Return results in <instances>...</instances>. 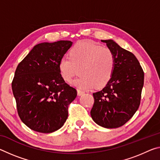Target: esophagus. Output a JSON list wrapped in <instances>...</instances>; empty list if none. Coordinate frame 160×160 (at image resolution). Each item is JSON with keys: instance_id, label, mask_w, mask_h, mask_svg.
<instances>
[{"instance_id": "obj_1", "label": "esophagus", "mask_w": 160, "mask_h": 160, "mask_svg": "<svg viewBox=\"0 0 160 160\" xmlns=\"http://www.w3.org/2000/svg\"><path fill=\"white\" fill-rule=\"evenodd\" d=\"M83 94H85V92L80 90V89H78V95H79V96L82 95Z\"/></svg>"}]
</instances>
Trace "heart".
Returning a JSON list of instances; mask_svg holds the SVG:
<instances>
[{
	"mask_svg": "<svg viewBox=\"0 0 160 160\" xmlns=\"http://www.w3.org/2000/svg\"><path fill=\"white\" fill-rule=\"evenodd\" d=\"M116 58L113 51L91 40H82L64 56L58 63L61 76L70 81L80 68V76L71 84L82 90H90L97 86L102 88L109 82L115 69Z\"/></svg>",
	"mask_w": 160,
	"mask_h": 160,
	"instance_id": "heart-1",
	"label": "heart"
}]
</instances>
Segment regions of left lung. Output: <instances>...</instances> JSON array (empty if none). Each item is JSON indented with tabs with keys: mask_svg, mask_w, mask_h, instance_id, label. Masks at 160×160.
<instances>
[{
	"mask_svg": "<svg viewBox=\"0 0 160 160\" xmlns=\"http://www.w3.org/2000/svg\"><path fill=\"white\" fill-rule=\"evenodd\" d=\"M113 51L116 58L112 78L101 91L93 93L90 114L98 125L116 128L124 125L138 109L144 72L136 57L112 39L102 40Z\"/></svg>",
	"mask_w": 160,
	"mask_h": 160,
	"instance_id": "1",
	"label": "left lung"
}]
</instances>
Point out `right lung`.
I'll return each instance as SVG.
<instances>
[{"mask_svg": "<svg viewBox=\"0 0 160 160\" xmlns=\"http://www.w3.org/2000/svg\"><path fill=\"white\" fill-rule=\"evenodd\" d=\"M72 44L61 40L37 44L16 68L12 90L18 115L34 131L50 133L61 128L77 96L76 89L65 82L58 68Z\"/></svg>", "mask_w": 160, "mask_h": 160, "instance_id": "obj_1", "label": "right lung"}]
</instances>
